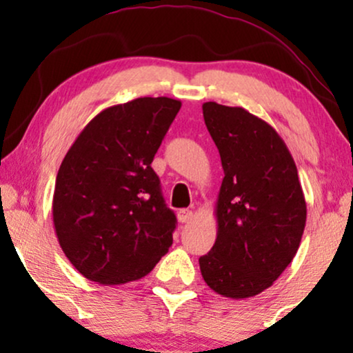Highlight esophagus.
Wrapping results in <instances>:
<instances>
[{"instance_id":"1","label":"esophagus","mask_w":353,"mask_h":353,"mask_svg":"<svg viewBox=\"0 0 353 353\" xmlns=\"http://www.w3.org/2000/svg\"><path fill=\"white\" fill-rule=\"evenodd\" d=\"M192 210L189 209H181L179 212H177V219H179V222H182V224H185V222L192 221Z\"/></svg>"}]
</instances>
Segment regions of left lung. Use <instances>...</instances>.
<instances>
[{
  "label": "left lung",
  "instance_id": "8db88e82",
  "mask_svg": "<svg viewBox=\"0 0 353 353\" xmlns=\"http://www.w3.org/2000/svg\"><path fill=\"white\" fill-rule=\"evenodd\" d=\"M221 154L217 239L199 259L214 292L249 299L277 281L297 254L307 205L297 165L277 131L244 108L202 104Z\"/></svg>",
  "mask_w": 353,
  "mask_h": 353
}]
</instances>
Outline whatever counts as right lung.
Returning <instances> with one entry per match:
<instances>
[{
    "label": "right lung",
    "mask_w": 353,
    "mask_h": 353,
    "mask_svg": "<svg viewBox=\"0 0 353 353\" xmlns=\"http://www.w3.org/2000/svg\"><path fill=\"white\" fill-rule=\"evenodd\" d=\"M179 109L164 96L104 109L64 156L52 222L64 255L89 281H139L172 245L177 221L151 163Z\"/></svg>",
    "instance_id": "obj_1"
}]
</instances>
